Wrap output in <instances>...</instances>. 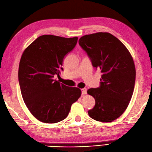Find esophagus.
I'll return each instance as SVG.
<instances>
[{"label": "esophagus", "mask_w": 152, "mask_h": 152, "mask_svg": "<svg viewBox=\"0 0 152 152\" xmlns=\"http://www.w3.org/2000/svg\"><path fill=\"white\" fill-rule=\"evenodd\" d=\"M81 92H82L83 95H85V94H86L87 93V89L86 88H84L81 89Z\"/></svg>", "instance_id": "1"}]
</instances>
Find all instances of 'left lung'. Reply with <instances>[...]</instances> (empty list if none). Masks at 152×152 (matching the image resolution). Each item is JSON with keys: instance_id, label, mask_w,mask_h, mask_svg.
<instances>
[{"instance_id": "left-lung-1", "label": "left lung", "mask_w": 152, "mask_h": 152, "mask_svg": "<svg viewBox=\"0 0 152 152\" xmlns=\"http://www.w3.org/2000/svg\"><path fill=\"white\" fill-rule=\"evenodd\" d=\"M79 43L92 66L102 73L100 86L87 91L96 101L88 113L98 122H113L126 110L133 95L136 77L133 59L126 47L110 33L83 36Z\"/></svg>"}]
</instances>
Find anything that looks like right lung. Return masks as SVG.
Returning <instances> with one entry per match:
<instances>
[{
    "label": "right lung",
    "instance_id": "right-lung-1",
    "mask_svg": "<svg viewBox=\"0 0 152 152\" xmlns=\"http://www.w3.org/2000/svg\"><path fill=\"white\" fill-rule=\"evenodd\" d=\"M77 39L43 35L23 53L18 72L21 95L30 112L40 122L54 124L64 120L81 95L78 88L54 79L60 69L63 71L64 58L75 48Z\"/></svg>",
    "mask_w": 152,
    "mask_h": 152
}]
</instances>
